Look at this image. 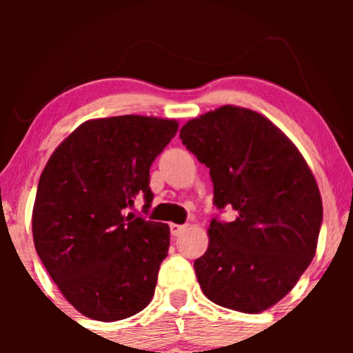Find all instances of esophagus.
Returning <instances> with one entry per match:
<instances>
[{
    "mask_svg": "<svg viewBox=\"0 0 353 353\" xmlns=\"http://www.w3.org/2000/svg\"><path fill=\"white\" fill-rule=\"evenodd\" d=\"M186 225H179V223H170V234L172 236H179V234L184 232Z\"/></svg>",
    "mask_w": 353,
    "mask_h": 353,
    "instance_id": "obj_1",
    "label": "esophagus"
}]
</instances>
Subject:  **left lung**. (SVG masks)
<instances>
[{"mask_svg":"<svg viewBox=\"0 0 353 353\" xmlns=\"http://www.w3.org/2000/svg\"><path fill=\"white\" fill-rule=\"evenodd\" d=\"M179 138L210 169L213 205L208 249L194 261L203 294L256 314L275 305L311 265L323 222L318 184L294 143L261 114L222 105L188 121Z\"/></svg>","mask_w":353,"mask_h":353,"instance_id":"1","label":"left lung"}]
</instances>
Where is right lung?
<instances>
[{
    "mask_svg": "<svg viewBox=\"0 0 353 353\" xmlns=\"http://www.w3.org/2000/svg\"><path fill=\"white\" fill-rule=\"evenodd\" d=\"M176 133L174 119L130 114L85 121L42 170L32 213L35 251L87 318L119 321L154 297L169 225L126 212L138 194L148 212L150 165Z\"/></svg>",
    "mask_w": 353,
    "mask_h": 353,
    "instance_id": "add662e5",
    "label": "right lung"
}]
</instances>
